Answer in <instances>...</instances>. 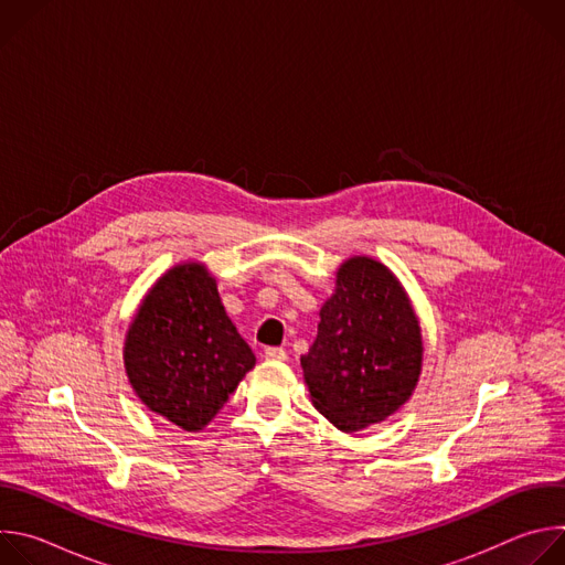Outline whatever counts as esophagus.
Returning a JSON list of instances; mask_svg holds the SVG:
<instances>
[{
	"label": "esophagus",
	"instance_id": "obj_1",
	"mask_svg": "<svg viewBox=\"0 0 565 565\" xmlns=\"http://www.w3.org/2000/svg\"><path fill=\"white\" fill-rule=\"evenodd\" d=\"M264 358H266L268 362H284L288 355H286L284 349H266Z\"/></svg>",
	"mask_w": 565,
	"mask_h": 565
}]
</instances>
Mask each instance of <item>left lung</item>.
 <instances>
[{
  "instance_id": "obj_1",
  "label": "left lung",
  "mask_w": 565,
  "mask_h": 565,
  "mask_svg": "<svg viewBox=\"0 0 565 565\" xmlns=\"http://www.w3.org/2000/svg\"><path fill=\"white\" fill-rule=\"evenodd\" d=\"M423 353L420 321L405 286L377 259L358 255L335 273L301 369L315 409L340 431L355 434L412 397Z\"/></svg>"
}]
</instances>
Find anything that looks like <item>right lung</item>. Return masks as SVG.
I'll use <instances>...</instances> for the list:
<instances>
[{"label": "right lung", "mask_w": 565, "mask_h": 565, "mask_svg": "<svg viewBox=\"0 0 565 565\" xmlns=\"http://www.w3.org/2000/svg\"><path fill=\"white\" fill-rule=\"evenodd\" d=\"M122 360L142 405L185 431H201L257 362L201 262L170 268L147 290Z\"/></svg>", "instance_id": "add662e5"}]
</instances>
